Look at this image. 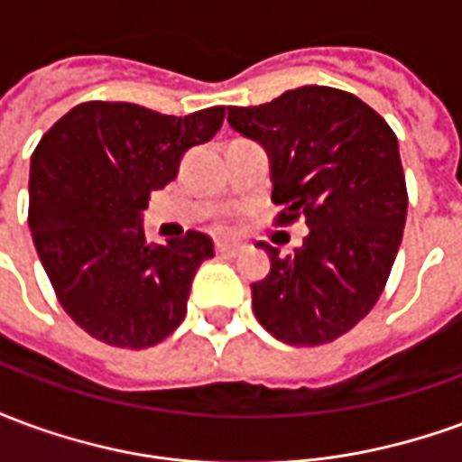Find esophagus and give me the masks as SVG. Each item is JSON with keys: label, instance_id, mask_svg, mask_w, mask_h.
Returning a JSON list of instances; mask_svg holds the SVG:
<instances>
[{"label": "esophagus", "instance_id": "obj_1", "mask_svg": "<svg viewBox=\"0 0 462 462\" xmlns=\"http://www.w3.org/2000/svg\"><path fill=\"white\" fill-rule=\"evenodd\" d=\"M217 254H222V257H235V254H240L242 252V245L240 242H217Z\"/></svg>", "mask_w": 462, "mask_h": 462}]
</instances>
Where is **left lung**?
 I'll list each match as a JSON object with an SVG mask.
<instances>
[{
  "label": "left lung",
  "mask_w": 462,
  "mask_h": 462,
  "mask_svg": "<svg viewBox=\"0 0 462 462\" xmlns=\"http://www.w3.org/2000/svg\"><path fill=\"white\" fill-rule=\"evenodd\" d=\"M227 123L270 158L280 222L304 215L310 235L294 254L260 242L270 274L252 310L284 344L317 346L346 334L383 291L406 225L398 141L354 94L300 86L262 106H227Z\"/></svg>",
  "instance_id": "obj_1"
}]
</instances>
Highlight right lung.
I'll return each instance as SVG.
<instances>
[{"mask_svg":"<svg viewBox=\"0 0 462 462\" xmlns=\"http://www.w3.org/2000/svg\"><path fill=\"white\" fill-rule=\"evenodd\" d=\"M225 106L162 116L88 101L36 145L29 227L66 314L98 341L145 348L180 327L195 272L215 257L205 232L145 242L143 210L185 152L220 131Z\"/></svg>","mask_w":462,"mask_h":462,"instance_id":"1","label":"right lung"}]
</instances>
